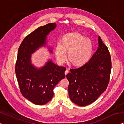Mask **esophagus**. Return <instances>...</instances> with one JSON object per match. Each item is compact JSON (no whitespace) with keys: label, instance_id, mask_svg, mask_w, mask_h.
Masks as SVG:
<instances>
[{"label":"esophagus","instance_id":"34e87169","mask_svg":"<svg viewBox=\"0 0 124 124\" xmlns=\"http://www.w3.org/2000/svg\"><path fill=\"white\" fill-rule=\"evenodd\" d=\"M68 72H69V70L67 69V70H66V71H65V75H67V74Z\"/></svg>","mask_w":124,"mask_h":124}]
</instances>
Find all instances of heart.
I'll list each match as a JSON object with an SVG mask.
<instances>
[{"label": "heart", "instance_id": "heart-1", "mask_svg": "<svg viewBox=\"0 0 124 124\" xmlns=\"http://www.w3.org/2000/svg\"><path fill=\"white\" fill-rule=\"evenodd\" d=\"M68 51L69 60L75 65H81L89 60L92 52V43L90 39L79 33H71L64 36L62 45L56 46V56L60 63L64 61Z\"/></svg>", "mask_w": 124, "mask_h": 124}]
</instances>
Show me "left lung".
<instances>
[{
    "mask_svg": "<svg viewBox=\"0 0 124 124\" xmlns=\"http://www.w3.org/2000/svg\"><path fill=\"white\" fill-rule=\"evenodd\" d=\"M99 47L86 63L72 68L66 77L69 81L68 95L78 106H85L96 100L107 88L110 81L111 60L109 51L98 38Z\"/></svg>",
    "mask_w": 124,
    "mask_h": 124,
    "instance_id": "1",
    "label": "left lung"
}]
</instances>
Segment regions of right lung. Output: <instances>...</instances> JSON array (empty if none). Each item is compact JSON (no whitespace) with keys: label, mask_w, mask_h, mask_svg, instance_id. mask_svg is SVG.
<instances>
[{"label":"right lung","mask_w":124,"mask_h":124,"mask_svg":"<svg viewBox=\"0 0 124 124\" xmlns=\"http://www.w3.org/2000/svg\"><path fill=\"white\" fill-rule=\"evenodd\" d=\"M56 27V23H49L38 28L25 37L18 49L16 73L20 91L37 105L51 101L53 88L66 76V67L57 66L50 60L41 68L36 67L31 62L32 53L46 45L47 35Z\"/></svg>","instance_id":"add662e5"}]
</instances>
